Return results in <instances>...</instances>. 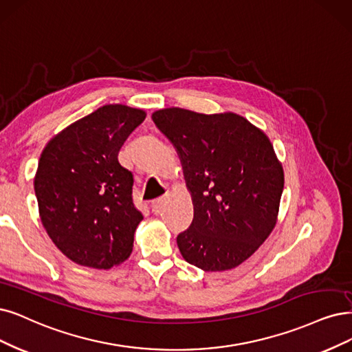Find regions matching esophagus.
Segmentation results:
<instances>
[{"label": "esophagus", "mask_w": 352, "mask_h": 352, "mask_svg": "<svg viewBox=\"0 0 352 352\" xmlns=\"http://www.w3.org/2000/svg\"><path fill=\"white\" fill-rule=\"evenodd\" d=\"M165 203H166V197H161V199L153 200V201H152V212H153L155 214L161 213V210L164 209Z\"/></svg>", "instance_id": "obj_1"}]
</instances>
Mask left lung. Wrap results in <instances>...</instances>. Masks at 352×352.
<instances>
[{"mask_svg": "<svg viewBox=\"0 0 352 352\" xmlns=\"http://www.w3.org/2000/svg\"><path fill=\"white\" fill-rule=\"evenodd\" d=\"M152 120L179 156L194 207L191 226L177 238L181 255L203 271L236 268L278 220L284 171L271 140L232 111L168 107Z\"/></svg>", "mask_w": 352, "mask_h": 352, "instance_id": "obj_1", "label": "left lung"}]
</instances>
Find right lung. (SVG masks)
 <instances>
[{
    "label": "right lung",
    "instance_id": "1",
    "mask_svg": "<svg viewBox=\"0 0 352 352\" xmlns=\"http://www.w3.org/2000/svg\"><path fill=\"white\" fill-rule=\"evenodd\" d=\"M145 117L142 109L106 104L60 130L38 158V217L78 265L109 270L132 254L143 216L132 200L133 175L117 155Z\"/></svg>",
    "mask_w": 352,
    "mask_h": 352
}]
</instances>
